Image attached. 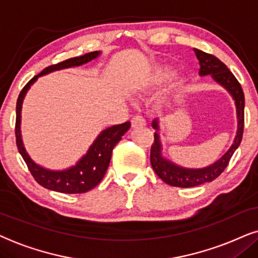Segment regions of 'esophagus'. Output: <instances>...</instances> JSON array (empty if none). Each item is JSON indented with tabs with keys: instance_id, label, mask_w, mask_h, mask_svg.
Returning <instances> with one entry per match:
<instances>
[{
	"instance_id": "obj_1",
	"label": "esophagus",
	"mask_w": 258,
	"mask_h": 258,
	"mask_svg": "<svg viewBox=\"0 0 258 258\" xmlns=\"http://www.w3.org/2000/svg\"><path fill=\"white\" fill-rule=\"evenodd\" d=\"M132 127H142L146 125V119L142 114H137L131 120Z\"/></svg>"
}]
</instances>
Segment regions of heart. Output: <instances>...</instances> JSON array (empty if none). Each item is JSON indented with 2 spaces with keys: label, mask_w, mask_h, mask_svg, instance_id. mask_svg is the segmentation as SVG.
Wrapping results in <instances>:
<instances>
[{
  "label": "heart",
  "mask_w": 258,
  "mask_h": 258,
  "mask_svg": "<svg viewBox=\"0 0 258 258\" xmlns=\"http://www.w3.org/2000/svg\"><path fill=\"white\" fill-rule=\"evenodd\" d=\"M171 77H172V73L169 70H160L157 71L153 75V81L157 82V84H160V82H165L170 80Z\"/></svg>",
  "instance_id": "obj_1"
}]
</instances>
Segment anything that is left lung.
Masks as SVG:
<instances>
[{
  "mask_svg": "<svg viewBox=\"0 0 258 258\" xmlns=\"http://www.w3.org/2000/svg\"><path fill=\"white\" fill-rule=\"evenodd\" d=\"M196 56L199 60L201 70L199 74L208 75L211 74L212 78L219 84L224 86L236 101L237 108V118H238V130H237V136L230 150L223 156L221 159L212 164L211 166L205 167L201 170H188L183 167L177 166L169 160H165L160 154L161 144L159 142V136L154 133V142L151 146V165L157 176L161 180L171 186L176 187H194L197 185H202L205 183H210L216 178L221 176L223 171L226 169L229 161L231 159L232 154L235 153L237 147L242 142L243 130H244V93H243L242 86L238 80L235 78L229 68L223 63L218 57L215 55L205 53V51L194 48ZM153 128L159 130L157 120L153 121Z\"/></svg>",
  "mask_w": 258,
  "mask_h": 258,
  "instance_id": "obj_1",
  "label": "left lung"
}]
</instances>
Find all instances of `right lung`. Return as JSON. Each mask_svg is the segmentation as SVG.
<instances>
[{"label": "right lung", "instance_id": "right-lung-1", "mask_svg": "<svg viewBox=\"0 0 258 258\" xmlns=\"http://www.w3.org/2000/svg\"><path fill=\"white\" fill-rule=\"evenodd\" d=\"M100 54L99 51H91L82 56L72 57L64 61H61L59 63L51 64L44 68L40 74L34 77L32 80H29L22 91L20 92L19 98L16 101V121H15V137H16V146L21 154L23 160L26 161L27 167L29 172L32 173L34 179L39 183L41 186L53 190L61 194H84L92 188L97 186L104 178L106 171L111 161L112 151L116 145V143L120 142L121 137L128 131L131 123L126 121L120 125H115L108 127L105 131H102L95 142L89 147L88 152L79 160V163L75 166L71 167L66 171H49L43 169V167L36 165L30 159L27 154L25 147H23L21 140V131H20V122H21V107L23 98L28 91L30 85L36 80L41 75L50 73L53 71L62 70V68L80 66V64L87 63L88 61L95 59Z\"/></svg>", "mask_w": 258, "mask_h": 258}]
</instances>
